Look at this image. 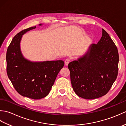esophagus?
<instances>
[{
  "label": "esophagus",
  "mask_w": 126,
  "mask_h": 126,
  "mask_svg": "<svg viewBox=\"0 0 126 126\" xmlns=\"http://www.w3.org/2000/svg\"><path fill=\"white\" fill-rule=\"evenodd\" d=\"M70 62V58H66V60H65V61H64L65 65H68V64L69 63V62Z\"/></svg>",
  "instance_id": "1"
}]
</instances>
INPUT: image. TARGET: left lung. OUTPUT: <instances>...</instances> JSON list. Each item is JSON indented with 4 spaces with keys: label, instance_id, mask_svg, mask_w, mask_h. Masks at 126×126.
I'll return each mask as SVG.
<instances>
[{
    "label": "left lung",
    "instance_id": "1",
    "mask_svg": "<svg viewBox=\"0 0 126 126\" xmlns=\"http://www.w3.org/2000/svg\"><path fill=\"white\" fill-rule=\"evenodd\" d=\"M119 60L116 46L102 29V36L98 43L91 45L84 56L69 63L75 93L88 100L105 95L117 78Z\"/></svg>",
    "mask_w": 126,
    "mask_h": 126
}]
</instances>
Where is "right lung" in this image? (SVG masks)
Wrapping results in <instances>:
<instances>
[{"instance_id": "obj_1", "label": "right lung", "mask_w": 126, "mask_h": 126, "mask_svg": "<svg viewBox=\"0 0 126 126\" xmlns=\"http://www.w3.org/2000/svg\"><path fill=\"white\" fill-rule=\"evenodd\" d=\"M35 28L25 29L13 37L6 52V71L13 87L20 95L38 100L49 94L64 63L60 60L32 62L23 57L20 49L22 35Z\"/></svg>"}]
</instances>
